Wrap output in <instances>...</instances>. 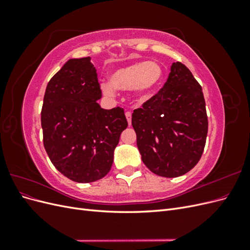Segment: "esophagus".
I'll return each instance as SVG.
<instances>
[{
	"mask_svg": "<svg viewBox=\"0 0 250 250\" xmlns=\"http://www.w3.org/2000/svg\"><path fill=\"white\" fill-rule=\"evenodd\" d=\"M125 116H126V119L128 121V124H129V126H130L131 125V112L130 111H127L125 113Z\"/></svg>",
	"mask_w": 250,
	"mask_h": 250,
	"instance_id": "34e87169",
	"label": "esophagus"
}]
</instances>
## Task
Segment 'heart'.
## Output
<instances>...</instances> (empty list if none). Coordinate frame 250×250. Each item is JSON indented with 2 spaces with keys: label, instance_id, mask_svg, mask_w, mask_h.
<instances>
[{
  "label": "heart",
  "instance_id": "1",
  "mask_svg": "<svg viewBox=\"0 0 250 250\" xmlns=\"http://www.w3.org/2000/svg\"><path fill=\"white\" fill-rule=\"evenodd\" d=\"M164 76L162 65L156 62H137L111 72L109 82L105 81L100 88L105 96L112 97L116 89H132L140 101L146 100L161 84Z\"/></svg>",
  "mask_w": 250,
  "mask_h": 250
}]
</instances>
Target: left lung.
<instances>
[{
    "label": "left lung",
    "mask_w": 250,
    "mask_h": 250,
    "mask_svg": "<svg viewBox=\"0 0 250 250\" xmlns=\"http://www.w3.org/2000/svg\"><path fill=\"white\" fill-rule=\"evenodd\" d=\"M131 124L151 172L172 178L192 170L206 146L208 123L202 88L191 71L173 62L167 82L133 110Z\"/></svg>",
    "instance_id": "1"
}]
</instances>
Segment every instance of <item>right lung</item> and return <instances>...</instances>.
<instances>
[{"instance_id":"right-lung-1","label":"right lung","mask_w":250,"mask_h":250,"mask_svg":"<svg viewBox=\"0 0 250 250\" xmlns=\"http://www.w3.org/2000/svg\"><path fill=\"white\" fill-rule=\"evenodd\" d=\"M90 57L72 58L49 81L42 108L43 146L54 167L76 183L109 172L113 151L128 123L124 109L102 108Z\"/></svg>"}]
</instances>
